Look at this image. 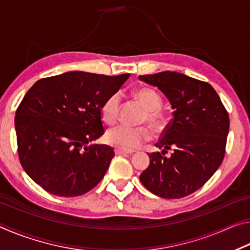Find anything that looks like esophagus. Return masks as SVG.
Returning <instances> with one entry per match:
<instances>
[{
  "mask_svg": "<svg viewBox=\"0 0 250 250\" xmlns=\"http://www.w3.org/2000/svg\"><path fill=\"white\" fill-rule=\"evenodd\" d=\"M132 152H133V151L122 149V147H119V146L115 147V153H116V154H131V153H132Z\"/></svg>",
  "mask_w": 250,
  "mask_h": 250,
  "instance_id": "obj_1",
  "label": "esophagus"
}]
</instances>
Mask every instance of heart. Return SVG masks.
Here are the masks:
<instances>
[{
  "mask_svg": "<svg viewBox=\"0 0 250 250\" xmlns=\"http://www.w3.org/2000/svg\"><path fill=\"white\" fill-rule=\"evenodd\" d=\"M133 97L146 110L143 121L147 122L153 128L160 129L164 125V117L159 111L161 107V98L154 90L150 88H139L133 91ZM120 96L112 94L109 96L101 105V117L107 124H115L119 115ZM152 138V132L147 126L117 125L107 132V140L125 150H133L140 146L142 143L149 141Z\"/></svg>",
  "mask_w": 250,
  "mask_h": 250,
  "instance_id": "obj_1",
  "label": "heart"
}]
</instances>
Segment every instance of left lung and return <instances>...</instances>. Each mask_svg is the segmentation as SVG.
<instances>
[{
	"label": "left lung",
	"mask_w": 250,
	"mask_h": 250,
	"mask_svg": "<svg viewBox=\"0 0 250 250\" xmlns=\"http://www.w3.org/2000/svg\"><path fill=\"white\" fill-rule=\"evenodd\" d=\"M158 87L171 104L173 119L149 154L150 164L140 181L163 198H181L201 188L217 171L225 155L229 117L208 83L176 71L139 76ZM173 149L170 158L164 156Z\"/></svg>",
	"instance_id": "8db88e82"
}]
</instances>
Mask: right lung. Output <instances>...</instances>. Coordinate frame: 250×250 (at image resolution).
<instances>
[{
  "mask_svg": "<svg viewBox=\"0 0 250 250\" xmlns=\"http://www.w3.org/2000/svg\"><path fill=\"white\" fill-rule=\"evenodd\" d=\"M129 76L68 71L33 84L16 110L15 131L21 164L36 184L73 197L103 180L115 152L89 143L104 132L101 105Z\"/></svg>",
  "mask_w": 250,
  "mask_h": 250,
  "instance_id": "obj_1",
  "label": "right lung"
}]
</instances>
